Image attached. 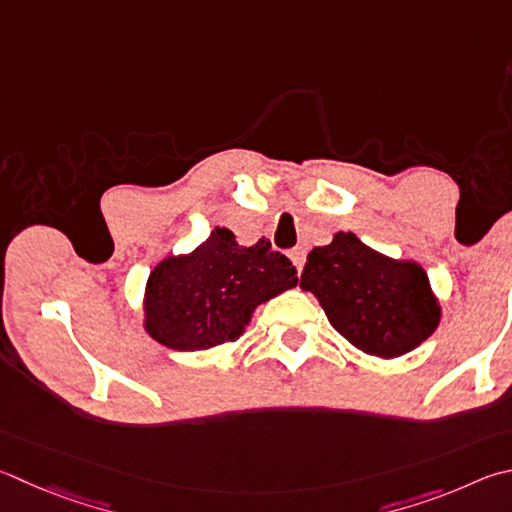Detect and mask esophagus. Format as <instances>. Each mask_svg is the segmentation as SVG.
Here are the masks:
<instances>
[{"label": "esophagus", "instance_id": "34e87169", "mask_svg": "<svg viewBox=\"0 0 512 512\" xmlns=\"http://www.w3.org/2000/svg\"><path fill=\"white\" fill-rule=\"evenodd\" d=\"M288 257H291V262L295 264L297 273H300V271H302V266H304V262H306V250H304V248H293V250H291V255H288Z\"/></svg>", "mask_w": 512, "mask_h": 512}]
</instances>
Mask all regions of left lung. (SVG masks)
<instances>
[{
	"label": "left lung",
	"mask_w": 512,
	"mask_h": 512,
	"mask_svg": "<svg viewBox=\"0 0 512 512\" xmlns=\"http://www.w3.org/2000/svg\"><path fill=\"white\" fill-rule=\"evenodd\" d=\"M300 286L318 297L331 327L369 356H403L441 320L423 266L378 253L353 232H336L331 244L311 250Z\"/></svg>",
	"instance_id": "1"
}]
</instances>
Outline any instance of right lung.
I'll return each mask as SVG.
<instances>
[{
    "mask_svg": "<svg viewBox=\"0 0 512 512\" xmlns=\"http://www.w3.org/2000/svg\"><path fill=\"white\" fill-rule=\"evenodd\" d=\"M297 286L288 257L259 239L239 246L215 228L188 255L165 257L145 286V331L174 351H201L235 342L262 302Z\"/></svg>",
    "mask_w": 512,
    "mask_h": 512,
    "instance_id": "obj_1",
    "label": "right lung"
}]
</instances>
